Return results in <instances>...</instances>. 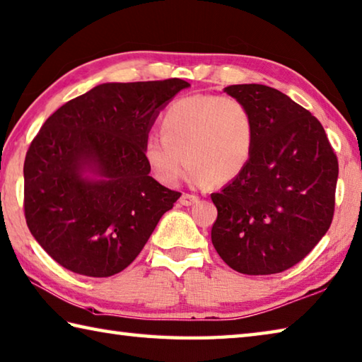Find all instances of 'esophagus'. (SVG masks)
<instances>
[{"label":"esophagus","instance_id":"1","mask_svg":"<svg viewBox=\"0 0 362 362\" xmlns=\"http://www.w3.org/2000/svg\"><path fill=\"white\" fill-rule=\"evenodd\" d=\"M199 201H201L199 196H196V194L183 193V194L180 196V204H182V205H193V204H197Z\"/></svg>","mask_w":362,"mask_h":362}]
</instances>
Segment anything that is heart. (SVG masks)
<instances>
[{"instance_id": "obj_1", "label": "heart", "mask_w": 362, "mask_h": 362, "mask_svg": "<svg viewBox=\"0 0 362 362\" xmlns=\"http://www.w3.org/2000/svg\"><path fill=\"white\" fill-rule=\"evenodd\" d=\"M256 127L238 98L189 95L173 102L161 117V134L147 136L144 160L153 175L175 185L188 168L194 180L215 185L235 180L250 165Z\"/></svg>"}]
</instances>
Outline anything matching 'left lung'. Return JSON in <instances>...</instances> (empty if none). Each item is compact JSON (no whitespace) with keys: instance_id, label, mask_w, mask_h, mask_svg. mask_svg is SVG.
Listing matches in <instances>:
<instances>
[{"instance_id":"left-lung-1","label":"left lung","mask_w":362,"mask_h":362,"mask_svg":"<svg viewBox=\"0 0 362 362\" xmlns=\"http://www.w3.org/2000/svg\"><path fill=\"white\" fill-rule=\"evenodd\" d=\"M250 108L256 143L250 165L211 194V243L232 270L274 274L314 250L334 216L339 163L322 124L264 84L224 89Z\"/></svg>"}]
</instances>
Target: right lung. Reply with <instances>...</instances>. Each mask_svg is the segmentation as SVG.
I'll use <instances>...</instances> for the list:
<instances>
[{
    "label": "right lung",
    "instance_id": "add662e5",
    "mask_svg": "<svg viewBox=\"0 0 362 362\" xmlns=\"http://www.w3.org/2000/svg\"><path fill=\"white\" fill-rule=\"evenodd\" d=\"M189 83H105L69 100L26 152L25 218L33 237L67 270L108 278L147 243L179 191L152 179L143 146L160 110ZM92 170L100 180H84Z\"/></svg>",
    "mask_w": 362,
    "mask_h": 362
}]
</instances>
